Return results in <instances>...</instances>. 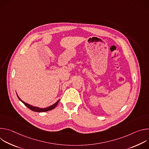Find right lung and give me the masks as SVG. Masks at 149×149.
<instances>
[{"instance_id":"1","label":"right lung","mask_w":149,"mask_h":149,"mask_svg":"<svg viewBox=\"0 0 149 149\" xmlns=\"http://www.w3.org/2000/svg\"><path fill=\"white\" fill-rule=\"evenodd\" d=\"M17 97L19 98V99L20 100V101H22L26 106V107L29 109H30V110H31L32 111H35V112H39V113H42V112H46V111H49V110H52V109H54V108H55L56 107V105H57V104H58V102H59V100H58L55 104H54L53 105H51V106H49V107H47V108H45V109H40V108H39V107H33V106H32V105H29V104H27V103H26V102H25L24 101H23L22 100H21L19 97V96L17 95Z\"/></svg>"}]
</instances>
